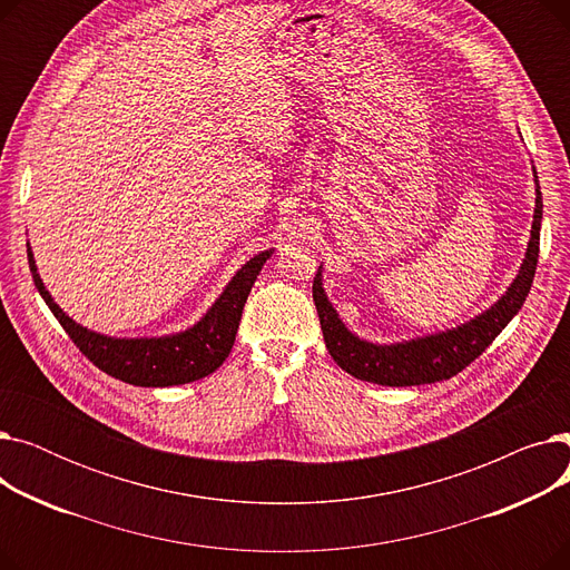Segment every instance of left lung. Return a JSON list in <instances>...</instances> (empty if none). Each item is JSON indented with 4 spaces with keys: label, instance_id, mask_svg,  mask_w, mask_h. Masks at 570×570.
Segmentation results:
<instances>
[{
    "label": "left lung",
    "instance_id": "1",
    "mask_svg": "<svg viewBox=\"0 0 570 570\" xmlns=\"http://www.w3.org/2000/svg\"><path fill=\"white\" fill-rule=\"evenodd\" d=\"M535 179V207H533V224H531V239L527 247V256L522 261L520 275L508 286L505 295L483 312L481 316L462 323L453 331L436 333L430 337H417L402 344H372L361 337H355L337 316L335 307L327 303L323 284H321V269L314 277L312 295L318 312L321 331L327 351H331L333 361L348 372L351 376L379 383V385H421L451 379L469 367L478 355H481L494 337L503 331L520 307L524 305L527 295L531 291V282L535 275L538 263V247H541V219H543V196Z\"/></svg>",
    "mask_w": 570,
    "mask_h": 570
}]
</instances>
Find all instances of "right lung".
Here are the masks:
<instances>
[{
	"label": "right lung",
	"instance_id": "add662e5",
	"mask_svg": "<svg viewBox=\"0 0 570 570\" xmlns=\"http://www.w3.org/2000/svg\"><path fill=\"white\" fill-rule=\"evenodd\" d=\"M273 256V249L261 252L252 261H247L237 269V275L228 282L219 301L209 307V312L185 333L166 335V337H140V340H117L99 333L87 331L69 318L46 291L39 273L35 254L27 245V261L32 269V279L55 314L62 323L71 342L80 348V353L89 363H95L101 372L142 387H166L191 383L207 374H213L233 348L235 333L243 316L247 295L261 273L263 263Z\"/></svg>",
	"mask_w": 570,
	"mask_h": 570
}]
</instances>
